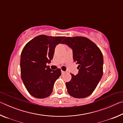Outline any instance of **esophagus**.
Wrapping results in <instances>:
<instances>
[{
	"label": "esophagus",
	"instance_id": "1",
	"mask_svg": "<svg viewBox=\"0 0 123 123\" xmlns=\"http://www.w3.org/2000/svg\"><path fill=\"white\" fill-rule=\"evenodd\" d=\"M66 73V72L63 71V70H61V73H62V74H64V73Z\"/></svg>",
	"mask_w": 123,
	"mask_h": 123
}]
</instances>
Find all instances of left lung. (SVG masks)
Segmentation results:
<instances>
[{"label": "left lung", "instance_id": "1", "mask_svg": "<svg viewBox=\"0 0 123 123\" xmlns=\"http://www.w3.org/2000/svg\"><path fill=\"white\" fill-rule=\"evenodd\" d=\"M62 44L73 50V60L79 64L78 74L72 75L66 82L68 93L76 98L90 95L96 88L103 74V55L97 45L86 37H67Z\"/></svg>", "mask_w": 123, "mask_h": 123}]
</instances>
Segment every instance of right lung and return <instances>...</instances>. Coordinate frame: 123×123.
<instances>
[{
    "label": "right lung",
    "mask_w": 123,
    "mask_h": 123,
    "mask_svg": "<svg viewBox=\"0 0 123 123\" xmlns=\"http://www.w3.org/2000/svg\"><path fill=\"white\" fill-rule=\"evenodd\" d=\"M64 36L42 35L35 37L25 45L20 56V72L27 91L39 99L49 97L55 81L61 75V69L52 70L47 63L53 59L56 46L62 43Z\"/></svg>",
    "instance_id": "obj_1"
}]
</instances>
